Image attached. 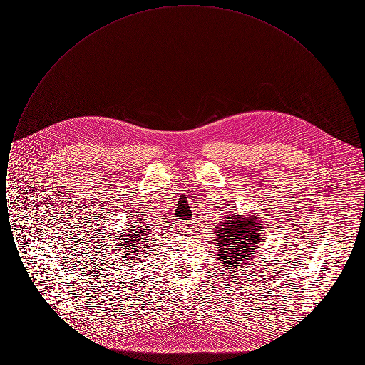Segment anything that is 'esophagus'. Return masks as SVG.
Returning <instances> with one entry per match:
<instances>
[{
	"instance_id": "obj_1",
	"label": "esophagus",
	"mask_w": 365,
	"mask_h": 365,
	"mask_svg": "<svg viewBox=\"0 0 365 365\" xmlns=\"http://www.w3.org/2000/svg\"><path fill=\"white\" fill-rule=\"evenodd\" d=\"M192 230H194V222H192V220H189V222H186V223L183 225V232H185V234H191Z\"/></svg>"
}]
</instances>
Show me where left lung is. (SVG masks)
Listing matches in <instances>:
<instances>
[{
  "mask_svg": "<svg viewBox=\"0 0 365 365\" xmlns=\"http://www.w3.org/2000/svg\"><path fill=\"white\" fill-rule=\"evenodd\" d=\"M262 226L256 215H235L230 212L222 222L215 227L216 240L215 252L223 267L234 271L241 269L253 252L259 249Z\"/></svg>",
  "mask_w": 365,
  "mask_h": 365,
  "instance_id": "obj_1",
  "label": "left lung"
}]
</instances>
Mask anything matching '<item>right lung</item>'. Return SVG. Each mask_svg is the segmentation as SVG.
<instances>
[{
	"instance_id": "obj_1",
	"label": "right lung",
	"mask_w": 365,
	"mask_h": 365,
	"mask_svg": "<svg viewBox=\"0 0 365 365\" xmlns=\"http://www.w3.org/2000/svg\"><path fill=\"white\" fill-rule=\"evenodd\" d=\"M149 223L150 222H146V219L139 217V220L138 219L133 220L128 227L119 231L120 234H116L118 238L112 240V241H116L115 246L118 247V253H123L119 256L122 257L124 262H128L127 260H133V259L137 260V256L140 255V252H145V249H149L146 247L148 242L150 243V241H153L152 235H155L153 234L155 227H152Z\"/></svg>"
}]
</instances>
